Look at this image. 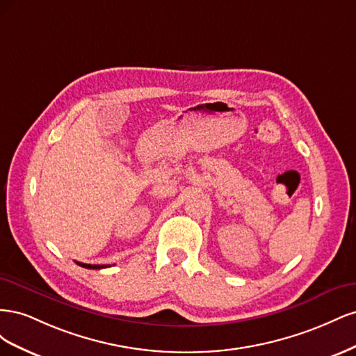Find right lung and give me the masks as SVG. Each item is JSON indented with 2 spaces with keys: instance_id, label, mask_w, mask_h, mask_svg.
Returning a JSON list of instances; mask_svg holds the SVG:
<instances>
[{
  "instance_id": "add662e5",
  "label": "right lung",
  "mask_w": 356,
  "mask_h": 356,
  "mask_svg": "<svg viewBox=\"0 0 356 356\" xmlns=\"http://www.w3.org/2000/svg\"><path fill=\"white\" fill-rule=\"evenodd\" d=\"M79 266H81V267H86V268H104V267H106V264H102V266H99V264H84V263H77Z\"/></svg>"
}]
</instances>
